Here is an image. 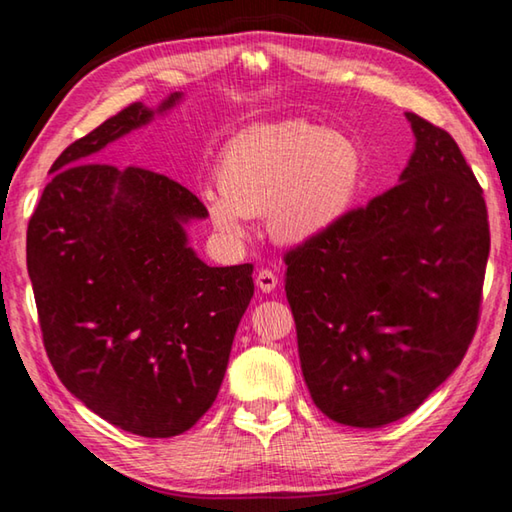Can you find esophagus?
Returning a JSON list of instances; mask_svg holds the SVG:
<instances>
[{
    "mask_svg": "<svg viewBox=\"0 0 512 512\" xmlns=\"http://www.w3.org/2000/svg\"><path fill=\"white\" fill-rule=\"evenodd\" d=\"M255 282H257V289H262L264 293H271L277 287V275L273 271H268V268H259Z\"/></svg>",
    "mask_w": 512,
    "mask_h": 512,
    "instance_id": "1",
    "label": "esophagus"
}]
</instances>
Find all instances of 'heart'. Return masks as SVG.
<instances>
[{
    "mask_svg": "<svg viewBox=\"0 0 512 512\" xmlns=\"http://www.w3.org/2000/svg\"><path fill=\"white\" fill-rule=\"evenodd\" d=\"M366 162L350 135L305 119L255 126L232 140L216 164L219 194L207 192V216L230 244L246 239V216L266 214L282 246L327 237L357 205Z\"/></svg>",
    "mask_w": 512,
    "mask_h": 512,
    "instance_id": "b5f03b06",
    "label": "heart"
}]
</instances>
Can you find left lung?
<instances>
[{"instance_id": "left-lung-1", "label": "left lung", "mask_w": 512, "mask_h": 512, "mask_svg": "<svg viewBox=\"0 0 512 512\" xmlns=\"http://www.w3.org/2000/svg\"><path fill=\"white\" fill-rule=\"evenodd\" d=\"M400 183L287 253V300L311 400L377 429L413 413L463 361L490 253L483 189L454 137L406 112Z\"/></svg>"}]
</instances>
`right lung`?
I'll list each match as a JSON object with an SVG mask.
<instances>
[{"instance_id": "add662e5", "label": "right lung", "mask_w": 512, "mask_h": 512, "mask_svg": "<svg viewBox=\"0 0 512 512\" xmlns=\"http://www.w3.org/2000/svg\"><path fill=\"white\" fill-rule=\"evenodd\" d=\"M117 112L51 164L27 230L42 341L58 379L115 427L171 438L219 393L253 298V266H207L185 225L207 210L187 187L140 167L101 164L110 142L164 115Z\"/></svg>"}]
</instances>
